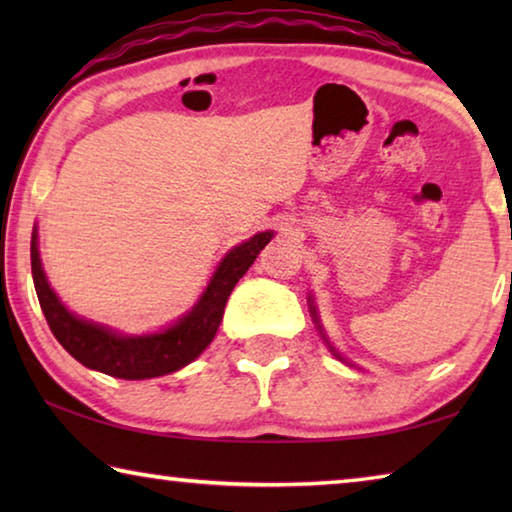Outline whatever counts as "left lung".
I'll list each match as a JSON object with an SVG mask.
<instances>
[{
    "label": "left lung",
    "instance_id": "left-lung-1",
    "mask_svg": "<svg viewBox=\"0 0 512 512\" xmlns=\"http://www.w3.org/2000/svg\"><path fill=\"white\" fill-rule=\"evenodd\" d=\"M307 302H309V314H311V320H314V323H316V329H318L320 339H323V341H325V345H327V348H329V352H332V354H334V357H336V359H339V361H343V363H348V366H354V363H350L348 359H345V357H341V352L334 348V345H332V341H329V336H327V332H325V327H323V323H320V316H318V307H316V300H314V296H311V293H309V298H307Z\"/></svg>",
    "mask_w": 512,
    "mask_h": 512
}]
</instances>
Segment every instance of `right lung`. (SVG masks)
I'll list each match as a JSON object with an SVG mask.
<instances>
[{
	"instance_id": "add662e5",
	"label": "right lung",
	"mask_w": 512,
	"mask_h": 512,
	"mask_svg": "<svg viewBox=\"0 0 512 512\" xmlns=\"http://www.w3.org/2000/svg\"><path fill=\"white\" fill-rule=\"evenodd\" d=\"M275 232H257L244 244L230 248L203 289L194 307L171 325L146 334H124L108 325L85 320L69 311L56 296L42 268L38 228L31 237V273L51 332L58 343L85 368L117 379H151L185 368L201 357L223 320V309L235 284L273 239Z\"/></svg>"
}]
</instances>
